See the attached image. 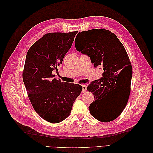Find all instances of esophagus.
I'll use <instances>...</instances> for the list:
<instances>
[{"instance_id": "obj_1", "label": "esophagus", "mask_w": 153, "mask_h": 153, "mask_svg": "<svg viewBox=\"0 0 153 153\" xmlns=\"http://www.w3.org/2000/svg\"><path fill=\"white\" fill-rule=\"evenodd\" d=\"M82 93L86 92V91L87 90L86 85H82Z\"/></svg>"}]
</instances>
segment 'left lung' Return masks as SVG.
Listing matches in <instances>:
<instances>
[{
  "label": "left lung",
  "mask_w": 153,
  "mask_h": 153,
  "mask_svg": "<svg viewBox=\"0 0 153 153\" xmlns=\"http://www.w3.org/2000/svg\"><path fill=\"white\" fill-rule=\"evenodd\" d=\"M75 44L76 50L90 57L94 68L104 70L102 77L87 87L94 94L91 114L101 122L114 120L128 103L133 75L124 46L113 33L103 28L79 32Z\"/></svg>",
  "instance_id": "1"
}]
</instances>
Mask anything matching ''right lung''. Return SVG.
Wrapping results in <instances>:
<instances>
[{
  "mask_svg": "<svg viewBox=\"0 0 153 153\" xmlns=\"http://www.w3.org/2000/svg\"><path fill=\"white\" fill-rule=\"evenodd\" d=\"M77 32L47 33L27 53L23 81L28 96L36 113L50 123L67 118L82 91L80 85L62 82L52 74L62 64Z\"/></svg>",
  "mask_w": 153,
  "mask_h": 153,
  "instance_id": "add662e5",
  "label": "right lung"
}]
</instances>
